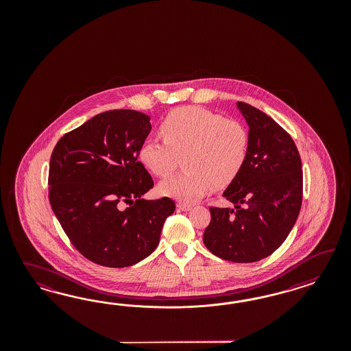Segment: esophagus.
Instances as JSON below:
<instances>
[{
	"mask_svg": "<svg viewBox=\"0 0 351 351\" xmlns=\"http://www.w3.org/2000/svg\"><path fill=\"white\" fill-rule=\"evenodd\" d=\"M178 207H179V210H182V211H189V210H191V203L179 202L178 203Z\"/></svg>",
	"mask_w": 351,
	"mask_h": 351,
	"instance_id": "esophagus-1",
	"label": "esophagus"
}]
</instances>
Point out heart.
I'll use <instances>...</instances> for the list:
<instances>
[{"instance_id": "heart-1", "label": "heart", "mask_w": 351, "mask_h": 351, "mask_svg": "<svg viewBox=\"0 0 351 351\" xmlns=\"http://www.w3.org/2000/svg\"><path fill=\"white\" fill-rule=\"evenodd\" d=\"M163 141L147 138L138 160L154 176L169 178L184 154L185 171L163 181L160 191L184 202L203 197L213 186L230 185L243 170L250 152V134L235 119L199 106L172 110L160 122Z\"/></svg>"}]
</instances>
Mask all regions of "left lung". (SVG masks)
<instances>
[{
	"instance_id": "left-lung-1",
	"label": "left lung",
	"mask_w": 351,
	"mask_h": 351,
	"mask_svg": "<svg viewBox=\"0 0 351 351\" xmlns=\"http://www.w3.org/2000/svg\"><path fill=\"white\" fill-rule=\"evenodd\" d=\"M238 108L250 128L243 170L225 189L234 208L210 207L203 243L233 263H255L286 241L302 203V165L291 135L273 118L243 101Z\"/></svg>"
}]
</instances>
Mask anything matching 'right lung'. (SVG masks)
I'll use <instances>...</instances> for the list:
<instances>
[{
    "mask_svg": "<svg viewBox=\"0 0 351 351\" xmlns=\"http://www.w3.org/2000/svg\"><path fill=\"white\" fill-rule=\"evenodd\" d=\"M150 117L131 109L96 114L56 143L49 201L75 250L108 267L134 265L160 243L175 202L141 197L154 185L138 162Z\"/></svg>",
    "mask_w": 351,
    "mask_h": 351,
    "instance_id": "1",
    "label": "right lung"
}]
</instances>
